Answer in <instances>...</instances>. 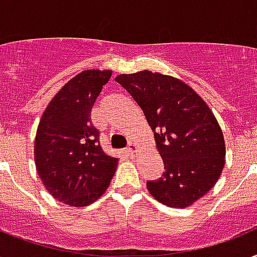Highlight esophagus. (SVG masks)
<instances>
[{
	"mask_svg": "<svg viewBox=\"0 0 257 257\" xmlns=\"http://www.w3.org/2000/svg\"><path fill=\"white\" fill-rule=\"evenodd\" d=\"M137 143H134V142H130L128 143V146H127V151H128V154H130V156H134V153L135 151H137Z\"/></svg>",
	"mask_w": 257,
	"mask_h": 257,
	"instance_id": "esophagus-1",
	"label": "esophagus"
}]
</instances>
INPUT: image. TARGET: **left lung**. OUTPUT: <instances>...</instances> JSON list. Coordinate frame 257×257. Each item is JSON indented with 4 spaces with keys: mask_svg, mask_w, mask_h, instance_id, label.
I'll return each mask as SVG.
<instances>
[{
    "mask_svg": "<svg viewBox=\"0 0 257 257\" xmlns=\"http://www.w3.org/2000/svg\"><path fill=\"white\" fill-rule=\"evenodd\" d=\"M154 133L165 172L147 181L151 196L186 208L213 188L225 162L224 135L213 112L184 81L150 71L115 77Z\"/></svg>",
    "mask_w": 257,
    "mask_h": 257,
    "instance_id": "left-lung-1",
    "label": "left lung"
}]
</instances>
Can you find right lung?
Instances as JSON below:
<instances>
[{"mask_svg":"<svg viewBox=\"0 0 257 257\" xmlns=\"http://www.w3.org/2000/svg\"><path fill=\"white\" fill-rule=\"evenodd\" d=\"M111 71L91 69L69 80L44 111L35 141L36 169L47 190L71 206L106 192L118 160L101 150L91 110Z\"/></svg>","mask_w":257,"mask_h":257,"instance_id":"add662e5","label":"right lung"}]
</instances>
